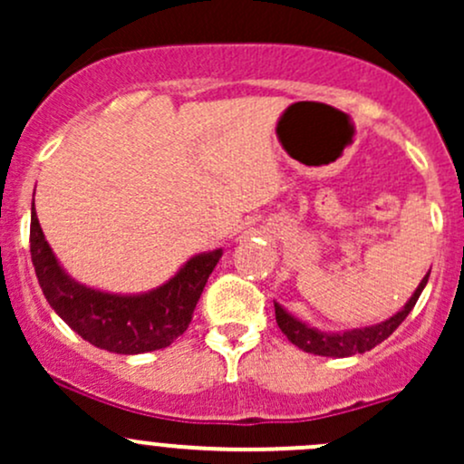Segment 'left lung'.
I'll use <instances>...</instances> for the list:
<instances>
[{
	"label": "left lung",
	"mask_w": 464,
	"mask_h": 464,
	"mask_svg": "<svg viewBox=\"0 0 464 464\" xmlns=\"http://www.w3.org/2000/svg\"><path fill=\"white\" fill-rule=\"evenodd\" d=\"M428 279H430V273L420 279V284L417 285V290H414V295L410 296L401 310L392 314V316L386 318V321L369 324V327L344 329V332H324V329L312 327L310 323L292 316L284 305H279V303L275 301L276 324H279V329L284 332L285 338L290 340L295 347L305 351V353L324 355V358H351V355L364 353V351H371L380 343H384L388 335L406 321L408 314L412 312L414 305H417L423 287L428 285Z\"/></svg>",
	"instance_id": "8db88e82"
}]
</instances>
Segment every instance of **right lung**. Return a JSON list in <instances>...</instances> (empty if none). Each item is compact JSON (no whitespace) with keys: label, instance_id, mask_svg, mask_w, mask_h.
I'll return each mask as SVG.
<instances>
[{"label":"right lung","instance_id":"add662e5","mask_svg":"<svg viewBox=\"0 0 464 464\" xmlns=\"http://www.w3.org/2000/svg\"><path fill=\"white\" fill-rule=\"evenodd\" d=\"M30 253L47 303L80 338L111 353L137 355L165 349L188 329L207 279L222 248L191 255L161 285L137 295L89 287L63 268L44 236L34 202L30 214Z\"/></svg>","mask_w":464,"mask_h":464}]
</instances>
